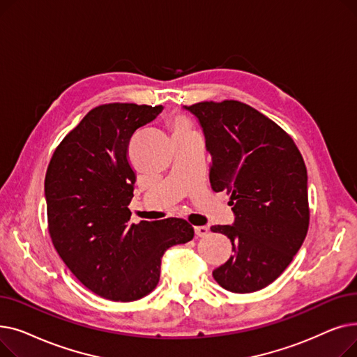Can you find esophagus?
<instances>
[{
	"label": "esophagus",
	"mask_w": 357,
	"mask_h": 357,
	"mask_svg": "<svg viewBox=\"0 0 357 357\" xmlns=\"http://www.w3.org/2000/svg\"><path fill=\"white\" fill-rule=\"evenodd\" d=\"M194 230H195V234H197L198 237L207 236L208 231H210V229H208L207 226H198V227H194Z\"/></svg>",
	"instance_id": "1"
}]
</instances>
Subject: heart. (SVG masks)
<instances>
[{"label": "heart", "mask_w": 357, "mask_h": 357, "mask_svg": "<svg viewBox=\"0 0 357 357\" xmlns=\"http://www.w3.org/2000/svg\"><path fill=\"white\" fill-rule=\"evenodd\" d=\"M174 128H175V133L186 131V130H188V123H186V120L182 119V117H176L174 120Z\"/></svg>", "instance_id": "heart-1"}]
</instances>
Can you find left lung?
<instances>
[{"label":"left lung","instance_id":"8db88e82","mask_svg":"<svg viewBox=\"0 0 357 357\" xmlns=\"http://www.w3.org/2000/svg\"><path fill=\"white\" fill-rule=\"evenodd\" d=\"M198 120L211 155L213 190L231 195L227 236L233 255L213 272L234 294L264 289L282 273L308 231L307 167L294 140L272 120L238 101L183 105Z\"/></svg>","mask_w":357,"mask_h":357}]
</instances>
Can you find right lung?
<instances>
[{
    "label": "right lung",
    "instance_id": "1",
    "mask_svg": "<svg viewBox=\"0 0 357 357\" xmlns=\"http://www.w3.org/2000/svg\"><path fill=\"white\" fill-rule=\"evenodd\" d=\"M162 109L137 104L91 109L54 150L46 172L56 252L89 291L111 301L149 295L159 284L163 253L194 237L181 218L128 224L136 182L128 143Z\"/></svg>",
    "mask_w": 357,
    "mask_h": 357
}]
</instances>
